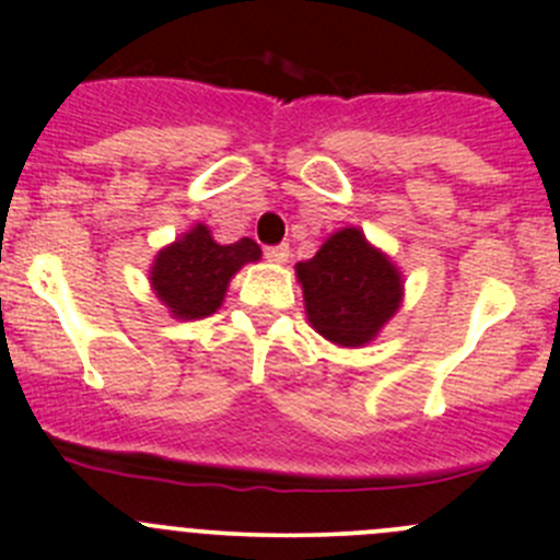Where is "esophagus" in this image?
<instances>
[{
  "label": "esophagus",
  "instance_id": "1",
  "mask_svg": "<svg viewBox=\"0 0 560 560\" xmlns=\"http://www.w3.org/2000/svg\"><path fill=\"white\" fill-rule=\"evenodd\" d=\"M265 259L273 265H284L290 259V246L281 244V246H268L265 248Z\"/></svg>",
  "mask_w": 560,
  "mask_h": 560
}]
</instances>
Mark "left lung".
<instances>
[{
  "label": "left lung",
  "mask_w": 560,
  "mask_h": 560,
  "mask_svg": "<svg viewBox=\"0 0 560 560\" xmlns=\"http://www.w3.org/2000/svg\"><path fill=\"white\" fill-rule=\"evenodd\" d=\"M295 276L312 327L343 349L374 341L404 303V273L360 228L336 230Z\"/></svg>",
  "instance_id": "obj_1"
}]
</instances>
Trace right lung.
Here are the masks:
<instances>
[{"mask_svg": "<svg viewBox=\"0 0 560 560\" xmlns=\"http://www.w3.org/2000/svg\"><path fill=\"white\" fill-rule=\"evenodd\" d=\"M262 252L252 238L217 244L202 222L160 248L151 262L149 284L173 319L191 322L222 308L233 276L248 262H259Z\"/></svg>", "mask_w": 560, "mask_h": 560, "instance_id": "add662e5", "label": "right lung"}]
</instances>
